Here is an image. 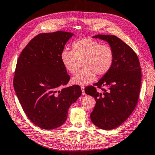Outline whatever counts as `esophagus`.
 I'll return each mask as SVG.
<instances>
[{
  "instance_id": "esophagus-1",
  "label": "esophagus",
  "mask_w": 155,
  "mask_h": 155,
  "mask_svg": "<svg viewBox=\"0 0 155 155\" xmlns=\"http://www.w3.org/2000/svg\"><path fill=\"white\" fill-rule=\"evenodd\" d=\"M81 90H82V94H83V95H85L86 93H85V92H84V87L83 86H81Z\"/></svg>"
}]
</instances>
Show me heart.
<instances>
[{"label":"heart","mask_w":155,"mask_h":155,"mask_svg":"<svg viewBox=\"0 0 155 155\" xmlns=\"http://www.w3.org/2000/svg\"><path fill=\"white\" fill-rule=\"evenodd\" d=\"M72 51L63 50L60 60L69 73L74 74L78 70V60H83V70L72 78V83L87 85L95 79L96 74L104 76L110 71L114 61V51L110 45L91 38L81 39L73 42Z\"/></svg>","instance_id":"1"}]
</instances>
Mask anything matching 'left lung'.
<instances>
[{
	"label": "left lung",
	"instance_id": "8db88e82",
	"mask_svg": "<svg viewBox=\"0 0 155 155\" xmlns=\"http://www.w3.org/2000/svg\"><path fill=\"white\" fill-rule=\"evenodd\" d=\"M93 38L107 41L114 51L110 71L94 86L84 89L96 101L90 116L92 122L98 128L110 130L122 124L135 109L140 90L141 68L135 51L119 38L109 35ZM96 87L103 92H98Z\"/></svg>",
	"mask_w": 155,
	"mask_h": 155
}]
</instances>
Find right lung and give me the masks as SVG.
Wrapping results in <instances>:
<instances>
[{
  "mask_svg": "<svg viewBox=\"0 0 155 155\" xmlns=\"http://www.w3.org/2000/svg\"><path fill=\"white\" fill-rule=\"evenodd\" d=\"M70 32L39 33L21 51L17 60L13 86L27 117L35 125L54 130L65 122L68 110L81 96V87L62 88L70 76L60 60V54Z\"/></svg>",
  "mask_w": 155,
  "mask_h": 155,
  "instance_id": "obj_1",
  "label": "right lung"
}]
</instances>
